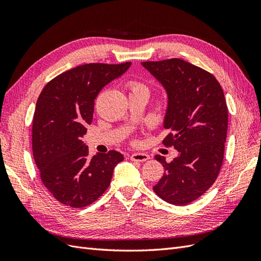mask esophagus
<instances>
[{
	"label": "esophagus",
	"instance_id": "1",
	"mask_svg": "<svg viewBox=\"0 0 261 261\" xmlns=\"http://www.w3.org/2000/svg\"><path fill=\"white\" fill-rule=\"evenodd\" d=\"M149 155L147 153H141V152H135L130 155V160L132 161H136V162H144L149 159Z\"/></svg>",
	"mask_w": 261,
	"mask_h": 261
}]
</instances>
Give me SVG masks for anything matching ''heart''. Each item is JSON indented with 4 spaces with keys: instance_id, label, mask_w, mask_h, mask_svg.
<instances>
[{
    "instance_id": "obj_1",
    "label": "heart",
    "mask_w": 261,
    "mask_h": 261,
    "mask_svg": "<svg viewBox=\"0 0 261 261\" xmlns=\"http://www.w3.org/2000/svg\"><path fill=\"white\" fill-rule=\"evenodd\" d=\"M128 87H129L132 93L133 92H147V93H149L147 87L144 84L138 83V82H129Z\"/></svg>"
}]
</instances>
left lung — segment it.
I'll return each instance as SVG.
<instances>
[{"mask_svg":"<svg viewBox=\"0 0 261 261\" xmlns=\"http://www.w3.org/2000/svg\"><path fill=\"white\" fill-rule=\"evenodd\" d=\"M168 93L163 127L171 129L164 146L178 156L168 163L156 154L164 174L153 186L161 199L185 206L199 198L217 179L223 162L227 107L216 77L180 59L141 63Z\"/></svg>","mask_w":261,"mask_h":261,"instance_id":"8db88e82","label":"left lung"}]
</instances>
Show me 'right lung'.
<instances>
[{"label":"right lung","mask_w":261,"mask_h":261,"mask_svg":"<svg viewBox=\"0 0 261 261\" xmlns=\"http://www.w3.org/2000/svg\"><path fill=\"white\" fill-rule=\"evenodd\" d=\"M132 63H90L53 78L38 98L33 120V153L43 185L65 206L83 208L96 201L111 183L122 153L89 156L83 141L91 124L94 99Z\"/></svg>","instance_id":"right-lung-1"}]
</instances>
